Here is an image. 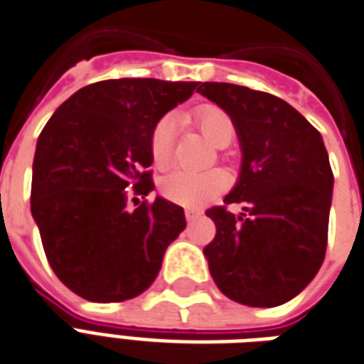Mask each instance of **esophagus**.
<instances>
[{
  "instance_id": "34e87169",
  "label": "esophagus",
  "mask_w": 364,
  "mask_h": 364,
  "mask_svg": "<svg viewBox=\"0 0 364 364\" xmlns=\"http://www.w3.org/2000/svg\"><path fill=\"white\" fill-rule=\"evenodd\" d=\"M198 217H200V213H198V211H192V209H186V221H196V219H198Z\"/></svg>"
}]
</instances>
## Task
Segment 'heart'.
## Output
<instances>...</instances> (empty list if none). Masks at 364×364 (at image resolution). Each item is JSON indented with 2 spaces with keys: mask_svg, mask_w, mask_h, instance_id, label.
Wrapping results in <instances>:
<instances>
[{
  "mask_svg": "<svg viewBox=\"0 0 364 364\" xmlns=\"http://www.w3.org/2000/svg\"><path fill=\"white\" fill-rule=\"evenodd\" d=\"M192 122L200 127L201 134L213 145H221L235 137V124L230 116L217 106H201L192 112ZM174 116H163L156 122L151 134V156L156 166H164L171 161L174 145ZM227 188V176L219 171H188L174 168L164 174L161 180V192L166 200L174 201L184 208H201L208 201L217 198Z\"/></svg>",
  "mask_w": 364,
  "mask_h": 364,
  "instance_id": "b5f03b06",
  "label": "heart"
}]
</instances>
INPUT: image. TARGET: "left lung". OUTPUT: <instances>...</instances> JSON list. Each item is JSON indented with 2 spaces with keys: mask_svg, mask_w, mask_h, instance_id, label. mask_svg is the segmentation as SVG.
Segmentation results:
<instances>
[{
  "mask_svg": "<svg viewBox=\"0 0 364 364\" xmlns=\"http://www.w3.org/2000/svg\"><path fill=\"white\" fill-rule=\"evenodd\" d=\"M198 92L229 114L242 149L237 186L225 205L205 211L217 227L203 248L211 277L240 304L279 306L326 256L333 172L322 135L269 92L230 83H201ZM230 203H242L243 213L230 214Z\"/></svg>",
  "mask_w": 364,
  "mask_h": 364,
  "instance_id": "left-lung-1",
  "label": "left lung"
}]
</instances>
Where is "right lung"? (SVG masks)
Here are the masks:
<instances>
[{
  "label": "right lung",
  "mask_w": 364,
  "mask_h": 364,
  "mask_svg": "<svg viewBox=\"0 0 364 364\" xmlns=\"http://www.w3.org/2000/svg\"><path fill=\"white\" fill-rule=\"evenodd\" d=\"M198 85L98 81L71 95L42 129L31 211L58 279L87 301L141 294L159 275L168 244L186 229L176 203L156 198L129 211L127 198H145L155 188L147 171L153 127Z\"/></svg>",
  "instance_id": "add662e5"
}]
</instances>
